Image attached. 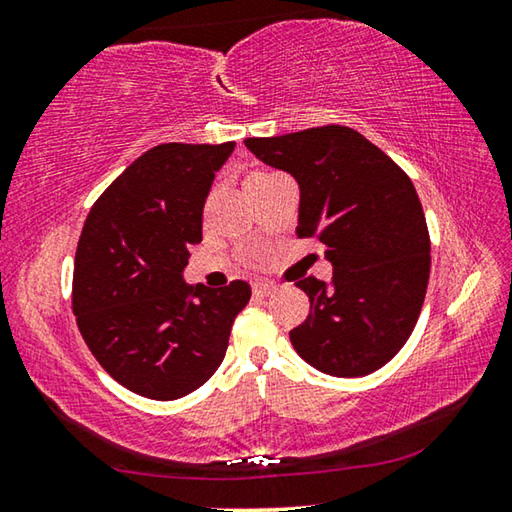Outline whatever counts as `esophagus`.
I'll return each mask as SVG.
<instances>
[{
    "mask_svg": "<svg viewBox=\"0 0 512 512\" xmlns=\"http://www.w3.org/2000/svg\"><path fill=\"white\" fill-rule=\"evenodd\" d=\"M273 291H275V284H271V282H255L253 284V293H255V296H259V298L271 296Z\"/></svg>",
    "mask_w": 512,
    "mask_h": 512,
    "instance_id": "34e87169",
    "label": "esophagus"
}]
</instances>
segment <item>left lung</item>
Returning <instances> with one entry per match:
<instances>
[{
	"label": "left lung",
	"instance_id": "1",
	"mask_svg": "<svg viewBox=\"0 0 512 512\" xmlns=\"http://www.w3.org/2000/svg\"><path fill=\"white\" fill-rule=\"evenodd\" d=\"M268 167L298 180L296 235L316 237L334 266L296 287L309 316L289 339L309 366L334 377H363L386 366L409 341L429 284L431 241L411 178L348 126L248 137Z\"/></svg>",
	"mask_w": 512,
	"mask_h": 512
}]
</instances>
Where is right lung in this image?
I'll list each match as a JSON object with an SVG mask.
<instances>
[{
  "mask_svg": "<svg viewBox=\"0 0 512 512\" xmlns=\"http://www.w3.org/2000/svg\"><path fill=\"white\" fill-rule=\"evenodd\" d=\"M225 144L153 146L103 192L74 259L72 309L108 375L149 400H178L210 379L248 305L244 280L189 287V246L203 239V205Z\"/></svg>",
  "mask_w": 512,
  "mask_h": 512,
  "instance_id": "obj_1",
  "label": "right lung"
}]
</instances>
